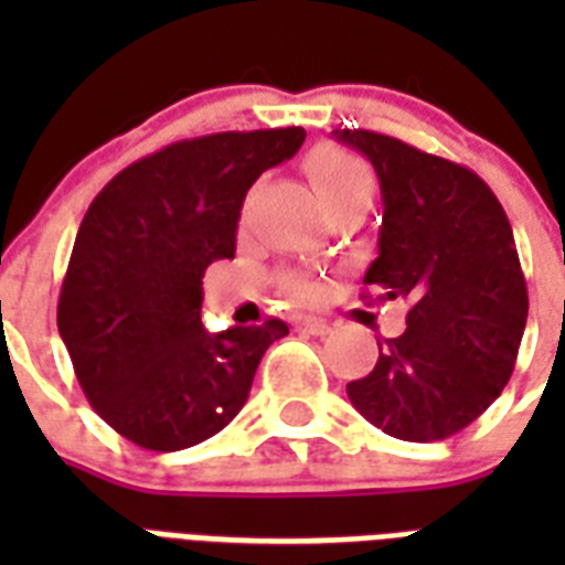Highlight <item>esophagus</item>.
I'll list each match as a JSON object with an SVG mask.
<instances>
[{
  "label": "esophagus",
  "mask_w": 565,
  "mask_h": 565,
  "mask_svg": "<svg viewBox=\"0 0 565 565\" xmlns=\"http://www.w3.org/2000/svg\"><path fill=\"white\" fill-rule=\"evenodd\" d=\"M299 328L305 331V334H313V337L331 334V326H328V322H322V319H305Z\"/></svg>",
  "instance_id": "34e87169"
}]
</instances>
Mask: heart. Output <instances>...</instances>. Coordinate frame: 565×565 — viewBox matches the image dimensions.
Listing matches in <instances>:
<instances>
[{"label": "heart", "instance_id": "b5f03b06", "mask_svg": "<svg viewBox=\"0 0 565 565\" xmlns=\"http://www.w3.org/2000/svg\"><path fill=\"white\" fill-rule=\"evenodd\" d=\"M308 175L319 199L349 188H370V172L363 170V163L354 161L352 154L337 152V149H319V152L310 154ZM287 290L296 299H313L317 296V284L308 281V278H290Z\"/></svg>", "mask_w": 565, "mask_h": 565}]
</instances>
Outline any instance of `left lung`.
Wrapping results in <instances>:
<instances>
[{
  "instance_id": "8db88e82",
  "label": "left lung",
  "mask_w": 565,
  "mask_h": 565,
  "mask_svg": "<svg viewBox=\"0 0 565 565\" xmlns=\"http://www.w3.org/2000/svg\"><path fill=\"white\" fill-rule=\"evenodd\" d=\"M381 184L377 257L363 284L411 299L402 337L345 386L363 419L395 439H446L475 422L516 366L527 287L501 202L472 170L395 137L337 128Z\"/></svg>"
}]
</instances>
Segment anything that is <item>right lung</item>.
Returning a JSON list of instances; mask_svg holds the SVG:
<instances>
[{"label": "right lung", "instance_id": "obj_1", "mask_svg": "<svg viewBox=\"0 0 565 565\" xmlns=\"http://www.w3.org/2000/svg\"><path fill=\"white\" fill-rule=\"evenodd\" d=\"M301 143L296 126L181 140L114 175L84 213L57 331L93 411L135 446L181 451L220 434L290 334L281 319L204 331L202 278L234 257L248 188Z\"/></svg>", "mask_w": 565, "mask_h": 565}]
</instances>
